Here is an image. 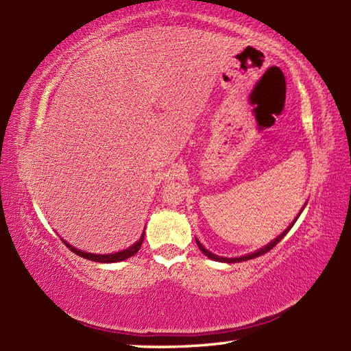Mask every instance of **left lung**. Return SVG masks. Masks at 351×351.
Here are the masks:
<instances>
[{
	"instance_id": "obj_1",
	"label": "left lung",
	"mask_w": 351,
	"mask_h": 351,
	"mask_svg": "<svg viewBox=\"0 0 351 351\" xmlns=\"http://www.w3.org/2000/svg\"><path fill=\"white\" fill-rule=\"evenodd\" d=\"M304 206H306V204H304L303 205V208H302V210H300V213L299 214H297L295 215V219L293 220V221H291L289 223V226L285 229V230H283V232L280 234V235H278V237H276L274 238V240L273 241H270V243H268L267 245H264V247H261V249H258V250H255V252H252V253H249V255H243V256H237V258H226V256H217V255H214V253H211L210 250H208V249H205L204 247V245H202V243H200L199 240H197V238H196V243H197V245H199V249H200V252H202L204 253V255H206L208 258H210V259H214V261H219V263H228V264H230V263H243V261H249V259H253V258H256V256H261V255H264V253H267V252H270L273 247H274V245L276 244H278L280 240H282V238L283 237H285L288 232H289V229L291 228H293L294 226V223L297 221V219H299L300 217V214H302V211L304 210Z\"/></svg>"
}]
</instances>
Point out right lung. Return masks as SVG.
I'll use <instances>...</instances> for the list:
<instances>
[{"instance_id": "add662e5", "label": "right lung", "mask_w": 351, "mask_h": 351, "mask_svg": "<svg viewBox=\"0 0 351 351\" xmlns=\"http://www.w3.org/2000/svg\"><path fill=\"white\" fill-rule=\"evenodd\" d=\"M143 240H145V230H143V234H141V237L138 238V240L134 243L132 245H130L128 249H123V250L116 252V253H108V255H99V253H88V252H84V250H80L77 247H73V245H71L68 241H64L63 238H62V241L66 245H68V249H71L73 253H75V255H78L81 258H86L88 261H95V263H102V264L121 263V261H125V259L134 256L140 250L141 244H143Z\"/></svg>"}]
</instances>
